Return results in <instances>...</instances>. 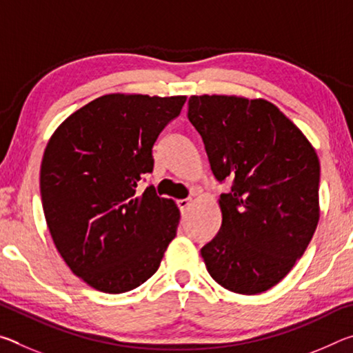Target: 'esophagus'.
Returning <instances> with one entry per match:
<instances>
[{
	"label": "esophagus",
	"instance_id": "34e87169",
	"mask_svg": "<svg viewBox=\"0 0 353 353\" xmlns=\"http://www.w3.org/2000/svg\"><path fill=\"white\" fill-rule=\"evenodd\" d=\"M190 204H191L190 199H179V201H177V207L181 208V212L187 210V208L190 207Z\"/></svg>",
	"mask_w": 353,
	"mask_h": 353
}]
</instances>
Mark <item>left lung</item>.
Segmentation results:
<instances>
[{"label": "left lung", "mask_w": 353, "mask_h": 353, "mask_svg": "<svg viewBox=\"0 0 353 353\" xmlns=\"http://www.w3.org/2000/svg\"><path fill=\"white\" fill-rule=\"evenodd\" d=\"M214 179L223 224L201 249L225 290L259 294L305 252L319 221V160L303 134L265 99L204 94L188 99Z\"/></svg>", "instance_id": "left-lung-1"}]
</instances>
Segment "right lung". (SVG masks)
Listing matches in <instances>:
<instances>
[{
	"instance_id": "obj_1",
	"label": "right lung",
	"mask_w": 353,
	"mask_h": 353,
	"mask_svg": "<svg viewBox=\"0 0 353 353\" xmlns=\"http://www.w3.org/2000/svg\"><path fill=\"white\" fill-rule=\"evenodd\" d=\"M185 97L105 94L59 126L40 168L41 204L62 259L94 290L119 294L159 270L181 213L154 185L152 146Z\"/></svg>"
}]
</instances>
